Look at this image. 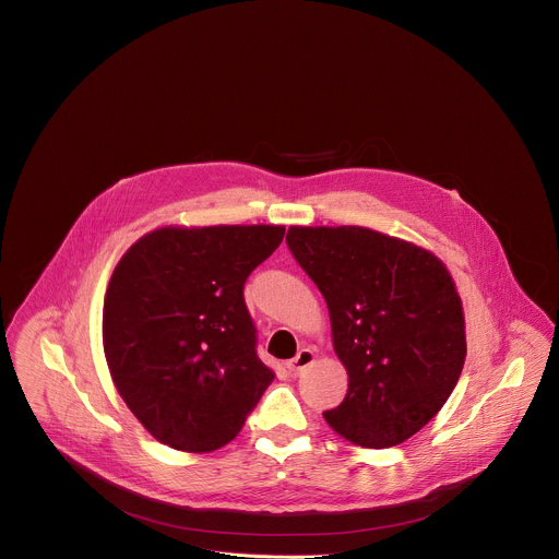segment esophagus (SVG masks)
Instances as JSON below:
<instances>
[{
  "instance_id": "obj_1",
  "label": "esophagus",
  "mask_w": 559,
  "mask_h": 559,
  "mask_svg": "<svg viewBox=\"0 0 559 559\" xmlns=\"http://www.w3.org/2000/svg\"><path fill=\"white\" fill-rule=\"evenodd\" d=\"M313 359H316L313 350L302 348L294 359H289V361H287V370H289V374H298L300 370H305L307 366H311V364H313Z\"/></svg>"
}]
</instances>
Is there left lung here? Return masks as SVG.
Segmentation results:
<instances>
[{
    "mask_svg": "<svg viewBox=\"0 0 559 559\" xmlns=\"http://www.w3.org/2000/svg\"><path fill=\"white\" fill-rule=\"evenodd\" d=\"M287 246L322 292L348 372L329 427L364 449L418 433L449 401L466 359L462 300L431 252L361 226H292Z\"/></svg>",
    "mask_w": 559,
    "mask_h": 559,
    "instance_id": "obj_1",
    "label": "left lung"
}]
</instances>
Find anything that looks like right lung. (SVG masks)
<instances>
[{"mask_svg": "<svg viewBox=\"0 0 559 559\" xmlns=\"http://www.w3.org/2000/svg\"><path fill=\"white\" fill-rule=\"evenodd\" d=\"M283 226L158 228L117 263L102 318L117 392L163 444H228L274 372L257 355L243 285L283 241Z\"/></svg>", "mask_w": 559, "mask_h": 559, "instance_id": "1", "label": "right lung"}]
</instances>
